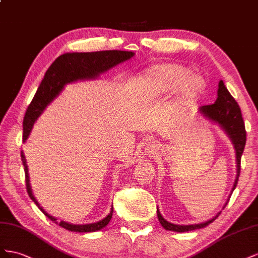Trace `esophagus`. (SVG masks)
I'll return each mask as SVG.
<instances>
[{"label":"esophagus","mask_w":258,"mask_h":258,"mask_svg":"<svg viewBox=\"0 0 258 258\" xmlns=\"http://www.w3.org/2000/svg\"><path fill=\"white\" fill-rule=\"evenodd\" d=\"M146 153L148 154V156H154L159 150V145L157 143H153V142H150L149 144H147L146 146Z\"/></svg>","instance_id":"esophagus-1"}]
</instances>
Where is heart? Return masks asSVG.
Masks as SVG:
<instances>
[{
  "instance_id": "b5f03b06",
  "label": "heart",
  "mask_w": 258,
  "mask_h": 258,
  "mask_svg": "<svg viewBox=\"0 0 258 258\" xmlns=\"http://www.w3.org/2000/svg\"><path fill=\"white\" fill-rule=\"evenodd\" d=\"M136 96L144 100H158L176 92L181 105L190 104L204 93L207 82L179 63H159L144 71L135 82Z\"/></svg>"
}]
</instances>
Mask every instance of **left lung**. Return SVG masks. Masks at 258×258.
<instances>
[{
    "mask_svg": "<svg viewBox=\"0 0 258 258\" xmlns=\"http://www.w3.org/2000/svg\"><path fill=\"white\" fill-rule=\"evenodd\" d=\"M200 113L203 116L207 117L210 121L218 124L222 127L225 133L230 138L231 143L233 144L234 150H235V158H237V178L233 183L232 191L237 187V183L239 180L240 171H241V157L243 153L245 143H246V131L244 126L243 117H242L241 109L238 105V102L231 96L229 91L227 90L223 81H219L218 83V91H217V99L213 105L202 106L199 108ZM231 196V194H230ZM229 200V199H228ZM227 204V203H226ZM225 204V207H226ZM224 207V208H225ZM158 218L162 227L166 230L176 231V232H186L191 231L195 229H200V228L207 227L211 223L219 216L220 212L217 213V215L213 217L208 222L196 224V225H175L172 223H168L166 219L162 217L160 211L157 209Z\"/></svg>",
    "mask_w": 258,
    "mask_h": 258,
    "instance_id": "obj_1",
    "label": "left lung"
}]
</instances>
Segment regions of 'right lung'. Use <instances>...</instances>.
I'll use <instances>...</instances> for the list:
<instances>
[{"label":"right lung","mask_w":258,"mask_h":258,"mask_svg":"<svg viewBox=\"0 0 258 258\" xmlns=\"http://www.w3.org/2000/svg\"><path fill=\"white\" fill-rule=\"evenodd\" d=\"M134 55L135 54L133 51L100 50L93 51V53H67L58 57L47 69L44 79L38 87V91H36L34 95L31 104L28 107L24 120V142H26L28 136L30 135L33 124L41 115L43 110L50 104V101H53L54 98H56L59 95L66 84L76 82V81L79 80L96 79L100 73H104L107 70L113 68L114 66L128 60ZM21 161H23L25 167L27 192L29 197L31 198V200L43 212V214L47 216L51 222H54L55 224L59 225L60 227L69 231L76 232H94L102 229V228H105L109 224L110 219L112 217L113 208H111V211H110L109 214L104 219L99 220L97 223L86 225H73L66 223L63 220L57 222V218L47 214L43 210V208L40 207L39 202L35 200L30 186L28 165L24 152H21Z\"/></svg>","instance_id":"right-lung-1"}]
</instances>
